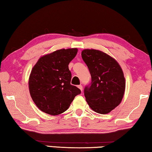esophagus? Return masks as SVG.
Here are the masks:
<instances>
[{
	"mask_svg": "<svg viewBox=\"0 0 152 152\" xmlns=\"http://www.w3.org/2000/svg\"><path fill=\"white\" fill-rule=\"evenodd\" d=\"M78 88H79L80 89L81 91H82V90H83V87H82V85H78Z\"/></svg>",
	"mask_w": 152,
	"mask_h": 152,
	"instance_id": "34e87169",
	"label": "esophagus"
}]
</instances>
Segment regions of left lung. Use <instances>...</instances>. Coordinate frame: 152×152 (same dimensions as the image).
Wrapping results in <instances>:
<instances>
[{"label":"left lung","mask_w":152,"mask_h":152,"mask_svg":"<svg viewBox=\"0 0 152 152\" xmlns=\"http://www.w3.org/2000/svg\"><path fill=\"white\" fill-rule=\"evenodd\" d=\"M81 55L91 75V83L84 90L87 103L100 114L110 112L120 104L125 92L121 68L115 59L99 50H84Z\"/></svg>","instance_id":"1"}]
</instances>
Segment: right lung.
<instances>
[{"label":"right lung","instance_id":"right-lung-1","mask_svg":"<svg viewBox=\"0 0 152 152\" xmlns=\"http://www.w3.org/2000/svg\"><path fill=\"white\" fill-rule=\"evenodd\" d=\"M76 48L62 49L41 58L31 73L29 88L33 102L43 112L57 115L68 109L81 91L70 84L68 65Z\"/></svg>","mask_w":152,"mask_h":152}]
</instances>
